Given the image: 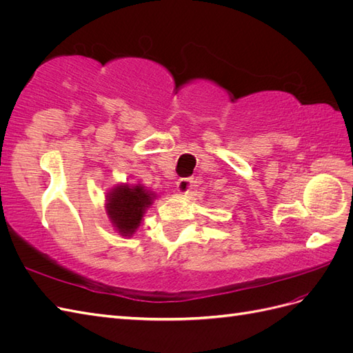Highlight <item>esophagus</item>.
<instances>
[{
  "label": "esophagus",
  "mask_w": 353,
  "mask_h": 353,
  "mask_svg": "<svg viewBox=\"0 0 353 353\" xmlns=\"http://www.w3.org/2000/svg\"><path fill=\"white\" fill-rule=\"evenodd\" d=\"M191 183H193V181H191L190 178H179V179L176 181V190H178V193H179V194L188 193L190 188H191Z\"/></svg>",
  "instance_id": "1"
}]
</instances>
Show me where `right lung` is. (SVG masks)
<instances>
[{
	"label": "right lung",
	"mask_w": 353,
	"mask_h": 353,
	"mask_svg": "<svg viewBox=\"0 0 353 353\" xmlns=\"http://www.w3.org/2000/svg\"><path fill=\"white\" fill-rule=\"evenodd\" d=\"M156 194L141 184H121L108 194L105 212L112 225L125 237H131L140 227L145 210L153 205Z\"/></svg>",
	"instance_id": "1"
}]
</instances>
